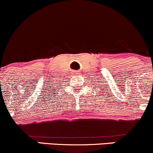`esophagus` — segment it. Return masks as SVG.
Wrapping results in <instances>:
<instances>
[{"instance_id":"1","label":"esophagus","mask_w":153,"mask_h":153,"mask_svg":"<svg viewBox=\"0 0 153 153\" xmlns=\"http://www.w3.org/2000/svg\"><path fill=\"white\" fill-rule=\"evenodd\" d=\"M73 75H77L76 73H73Z\"/></svg>"}]
</instances>
